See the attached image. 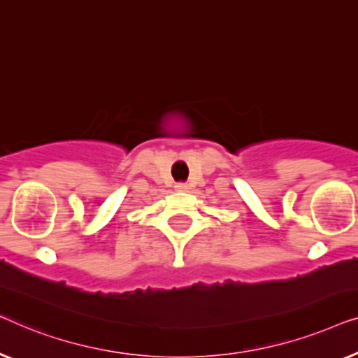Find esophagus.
Returning <instances> with one entry per match:
<instances>
[{"mask_svg": "<svg viewBox=\"0 0 358 358\" xmlns=\"http://www.w3.org/2000/svg\"><path fill=\"white\" fill-rule=\"evenodd\" d=\"M175 189H177V191H186V189H188V185H186V183H177V185H175Z\"/></svg>", "mask_w": 358, "mask_h": 358, "instance_id": "obj_1", "label": "esophagus"}]
</instances>
